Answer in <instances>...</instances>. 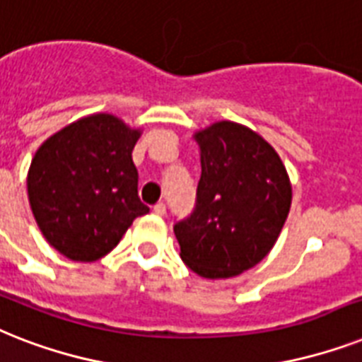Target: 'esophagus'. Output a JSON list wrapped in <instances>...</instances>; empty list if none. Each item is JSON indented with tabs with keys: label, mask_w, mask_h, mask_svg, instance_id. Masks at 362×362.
<instances>
[{
	"label": "esophagus",
	"mask_w": 362,
	"mask_h": 362,
	"mask_svg": "<svg viewBox=\"0 0 362 362\" xmlns=\"http://www.w3.org/2000/svg\"><path fill=\"white\" fill-rule=\"evenodd\" d=\"M153 213H155V215H158V216H164V215H166V205L157 204L155 207H153Z\"/></svg>",
	"instance_id": "esophagus-1"
}]
</instances>
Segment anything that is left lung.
Wrapping results in <instances>:
<instances>
[{
    "label": "left lung",
    "mask_w": 362,
    "mask_h": 362,
    "mask_svg": "<svg viewBox=\"0 0 362 362\" xmlns=\"http://www.w3.org/2000/svg\"><path fill=\"white\" fill-rule=\"evenodd\" d=\"M202 175L194 213L173 226L181 259L204 279H230L274 247L291 207V181L274 147L235 123L216 121L192 136Z\"/></svg>",
    "instance_id": "1"
}]
</instances>
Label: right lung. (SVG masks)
<instances>
[{
    "instance_id": "add662e5",
    "label": "right lung",
    "mask_w": 362,
    "mask_h": 362,
    "mask_svg": "<svg viewBox=\"0 0 362 362\" xmlns=\"http://www.w3.org/2000/svg\"><path fill=\"white\" fill-rule=\"evenodd\" d=\"M141 129L112 114L72 121L40 144L28 172V198L40 233L72 262H95L114 250L136 216L132 149Z\"/></svg>"
}]
</instances>
